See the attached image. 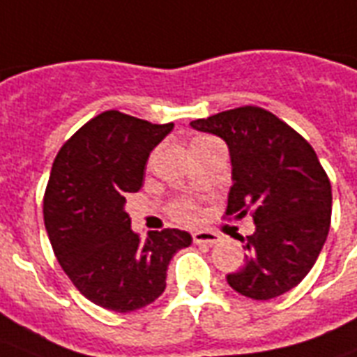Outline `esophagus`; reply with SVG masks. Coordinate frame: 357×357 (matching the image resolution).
<instances>
[{
	"mask_svg": "<svg viewBox=\"0 0 357 357\" xmlns=\"http://www.w3.org/2000/svg\"><path fill=\"white\" fill-rule=\"evenodd\" d=\"M193 242H195V244L214 245L220 242V234L212 233V231H195V233H193Z\"/></svg>",
	"mask_w": 357,
	"mask_h": 357,
	"instance_id": "1",
	"label": "esophagus"
}]
</instances>
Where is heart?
Segmentation results:
<instances>
[{"instance_id":"1","label":"heart","mask_w":357,"mask_h":357,"mask_svg":"<svg viewBox=\"0 0 357 357\" xmlns=\"http://www.w3.org/2000/svg\"><path fill=\"white\" fill-rule=\"evenodd\" d=\"M176 216L181 218V220H190L193 216V208L190 204H181L178 208H176Z\"/></svg>"}]
</instances>
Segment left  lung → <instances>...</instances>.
I'll return each mask as SVG.
<instances>
[{
  "label": "left lung",
  "mask_w": 357,
  "mask_h": 357,
  "mask_svg": "<svg viewBox=\"0 0 357 357\" xmlns=\"http://www.w3.org/2000/svg\"><path fill=\"white\" fill-rule=\"evenodd\" d=\"M222 137L231 158L227 216L251 214L255 231L240 236L244 266L227 275L242 296L272 300L294 289L324 248L331 186L302 135L266 109L236 107L190 123Z\"/></svg>",
  "instance_id": "left-lung-1"
}]
</instances>
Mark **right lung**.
<instances>
[{
    "instance_id": "add662e5",
    "label": "right lung",
    "mask_w": 357,
    "mask_h": 357,
    "mask_svg": "<svg viewBox=\"0 0 357 357\" xmlns=\"http://www.w3.org/2000/svg\"><path fill=\"white\" fill-rule=\"evenodd\" d=\"M173 123L153 124L121 112L91 119L55 156L44 195V225L61 268L96 305L130 313L165 291L167 266L192 244L181 229L145 242L130 229L126 193L143 186L145 165Z\"/></svg>"
}]
</instances>
